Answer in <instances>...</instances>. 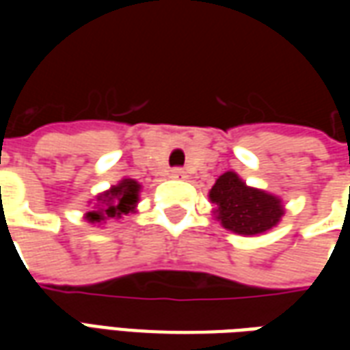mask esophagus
I'll list each match as a JSON object with an SVG mask.
<instances>
[{
    "label": "esophagus",
    "mask_w": 350,
    "mask_h": 350,
    "mask_svg": "<svg viewBox=\"0 0 350 350\" xmlns=\"http://www.w3.org/2000/svg\"><path fill=\"white\" fill-rule=\"evenodd\" d=\"M170 178H172V180H183V178H187V174H185V170H183V168H172V170H170Z\"/></svg>",
    "instance_id": "1"
}]
</instances>
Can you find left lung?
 Masks as SVG:
<instances>
[{
  "instance_id": "left-lung-1",
  "label": "left lung",
  "mask_w": 350,
  "mask_h": 350,
  "mask_svg": "<svg viewBox=\"0 0 350 350\" xmlns=\"http://www.w3.org/2000/svg\"><path fill=\"white\" fill-rule=\"evenodd\" d=\"M217 204V219L236 234H260L278 225L283 215L279 198L264 191L247 187L234 172H225L210 191Z\"/></svg>"
}]
</instances>
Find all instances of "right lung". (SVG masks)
<instances>
[{"instance_id": "1", "label": "right lung", "mask_w": 350, "mask_h": 350, "mask_svg": "<svg viewBox=\"0 0 350 350\" xmlns=\"http://www.w3.org/2000/svg\"><path fill=\"white\" fill-rule=\"evenodd\" d=\"M138 189L140 185L135 180H123L122 183L114 185L105 195H100L97 198L99 204L92 212H88L90 223H103L107 219H118L122 215H127L137 204Z\"/></svg>"}]
</instances>
